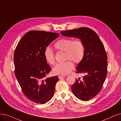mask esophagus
I'll use <instances>...</instances> for the list:
<instances>
[{
	"label": "esophagus",
	"mask_w": 121,
	"mask_h": 121,
	"mask_svg": "<svg viewBox=\"0 0 121 121\" xmlns=\"http://www.w3.org/2000/svg\"><path fill=\"white\" fill-rule=\"evenodd\" d=\"M58 77H59V79H61L62 78H63L64 77V76H58Z\"/></svg>",
	"instance_id": "34e87169"
}]
</instances>
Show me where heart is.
<instances>
[{"label":"heart","instance_id":"heart-1","mask_svg":"<svg viewBox=\"0 0 121 121\" xmlns=\"http://www.w3.org/2000/svg\"><path fill=\"white\" fill-rule=\"evenodd\" d=\"M57 51H63L65 53L64 59L67 60L63 63H58L52 69V72L55 75L65 76L70 73L74 68V64L81 62L85 56V49L82 40L80 39L73 40L68 38L59 39L54 45ZM44 57L47 63L51 65L55 63L54 54L51 49L47 47L44 51Z\"/></svg>","mask_w":121,"mask_h":121}]
</instances>
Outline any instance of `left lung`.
Instances as JSON below:
<instances>
[{
  "instance_id": "1",
  "label": "left lung",
  "mask_w": 121,
  "mask_h": 121,
  "mask_svg": "<svg viewBox=\"0 0 121 121\" xmlns=\"http://www.w3.org/2000/svg\"><path fill=\"white\" fill-rule=\"evenodd\" d=\"M61 34L80 39L84 44L85 53L77 67L76 73L86 75L82 80L76 79L71 89L79 99L88 101L100 92L107 75V55L104 45L98 35L89 28L61 31Z\"/></svg>"
}]
</instances>
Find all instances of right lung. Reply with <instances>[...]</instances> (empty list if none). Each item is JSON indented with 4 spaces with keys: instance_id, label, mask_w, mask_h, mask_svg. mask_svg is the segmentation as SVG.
Here are the masks:
<instances>
[{
    "instance_id": "add662e5",
    "label": "right lung",
    "mask_w": 121,
    "mask_h": 121,
    "mask_svg": "<svg viewBox=\"0 0 121 121\" xmlns=\"http://www.w3.org/2000/svg\"><path fill=\"white\" fill-rule=\"evenodd\" d=\"M59 34L33 30L26 33L15 48V74L25 96L35 103L44 104L51 99L58 76L45 77L51 68L44 57V51Z\"/></svg>"
}]
</instances>
